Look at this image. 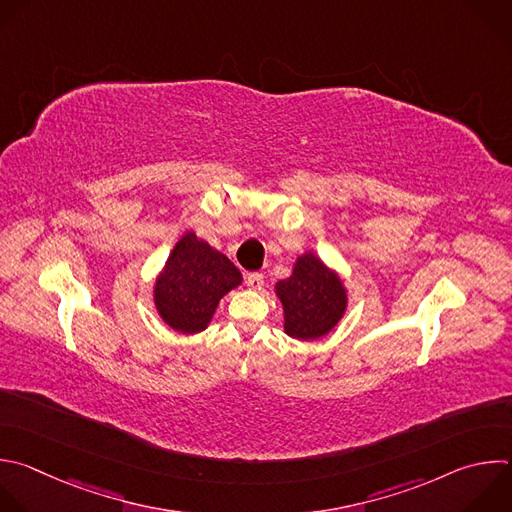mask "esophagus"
I'll list each match as a JSON object with an SVG mask.
<instances>
[{
	"instance_id": "esophagus-1",
	"label": "esophagus",
	"mask_w": 512,
	"mask_h": 512,
	"mask_svg": "<svg viewBox=\"0 0 512 512\" xmlns=\"http://www.w3.org/2000/svg\"><path fill=\"white\" fill-rule=\"evenodd\" d=\"M245 281H247L249 289H253V291H261V289H263V285H265V279H263V275H261V273H249Z\"/></svg>"
}]
</instances>
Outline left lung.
Segmentation results:
<instances>
[{"mask_svg": "<svg viewBox=\"0 0 512 512\" xmlns=\"http://www.w3.org/2000/svg\"><path fill=\"white\" fill-rule=\"evenodd\" d=\"M275 293L283 305L285 333L303 342L329 333L348 307L342 279L311 251L297 257L293 273L277 281Z\"/></svg>", "mask_w": 512, "mask_h": 512, "instance_id": "left-lung-1", "label": "left lung"}]
</instances>
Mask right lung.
Returning a JSON list of instances; mask_svg holds the SVG:
<instances>
[{"mask_svg": "<svg viewBox=\"0 0 512 512\" xmlns=\"http://www.w3.org/2000/svg\"><path fill=\"white\" fill-rule=\"evenodd\" d=\"M241 281V271L227 255L189 231L156 277L154 305L168 327L199 333L211 323L219 301Z\"/></svg>", "mask_w": 512, "mask_h": 512, "instance_id": "add662e5", "label": "right lung"}]
</instances>
